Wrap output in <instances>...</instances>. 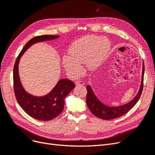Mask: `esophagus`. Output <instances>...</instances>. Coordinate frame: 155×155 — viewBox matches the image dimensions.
I'll return each mask as SVG.
<instances>
[{"instance_id":"obj_1","label":"esophagus","mask_w":155,"mask_h":155,"mask_svg":"<svg viewBox=\"0 0 155 155\" xmlns=\"http://www.w3.org/2000/svg\"><path fill=\"white\" fill-rule=\"evenodd\" d=\"M76 85L77 86H79V85H85V83H84L83 81L78 80V81H76Z\"/></svg>"}]
</instances>
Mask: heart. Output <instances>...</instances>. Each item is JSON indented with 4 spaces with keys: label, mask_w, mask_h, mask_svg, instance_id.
I'll return each instance as SVG.
<instances>
[{
    "label": "heart",
    "mask_w": 155,
    "mask_h": 155,
    "mask_svg": "<svg viewBox=\"0 0 155 155\" xmlns=\"http://www.w3.org/2000/svg\"><path fill=\"white\" fill-rule=\"evenodd\" d=\"M110 48V42L96 35H87L76 41L68 50L69 56H64V69L74 76L83 72L81 64L87 63L88 68L94 70Z\"/></svg>",
    "instance_id": "1"
}]
</instances>
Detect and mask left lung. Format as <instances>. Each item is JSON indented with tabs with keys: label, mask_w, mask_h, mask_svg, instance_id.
<instances>
[{
	"label": "left lung",
	"mask_w": 155,
	"mask_h": 155,
	"mask_svg": "<svg viewBox=\"0 0 155 155\" xmlns=\"http://www.w3.org/2000/svg\"><path fill=\"white\" fill-rule=\"evenodd\" d=\"M144 63H143L142 75V82L140 85V90L137 95L134 97V99L130 101L129 103L124 105H121L117 107H108L103 104L100 100L97 99L96 96L94 94L92 88L90 85L87 86V104L89 110L91 111L92 113L96 117L103 120H109L118 118L121 116L126 114L129 110L136 105V104L139 100L141 96L143 87V75H144Z\"/></svg>",
	"instance_id": "8db88e82"
}]
</instances>
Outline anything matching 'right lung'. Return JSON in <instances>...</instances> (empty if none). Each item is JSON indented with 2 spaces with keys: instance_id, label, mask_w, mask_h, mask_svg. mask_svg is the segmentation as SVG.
I'll use <instances>...</instances> for the list:
<instances>
[{
  "instance_id": "right-lung-1",
  "label": "right lung",
  "mask_w": 155,
  "mask_h": 155,
  "mask_svg": "<svg viewBox=\"0 0 155 155\" xmlns=\"http://www.w3.org/2000/svg\"><path fill=\"white\" fill-rule=\"evenodd\" d=\"M58 35H43L34 37L23 47L16 59L13 67V89L18 104L26 113L32 118L42 121H48L57 117L64 109V98L76 87L74 82L67 79H62L48 94L43 97L33 96L23 88L18 72L20 58L30 46L37 42L52 40Z\"/></svg>"
}]
</instances>
